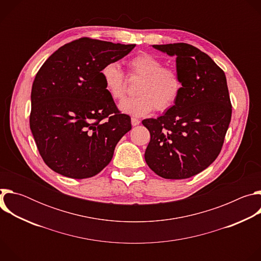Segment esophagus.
<instances>
[{
    "label": "esophagus",
    "instance_id": "34e87169",
    "mask_svg": "<svg viewBox=\"0 0 261 261\" xmlns=\"http://www.w3.org/2000/svg\"><path fill=\"white\" fill-rule=\"evenodd\" d=\"M131 124H132V126L134 127V126L139 125V124H140V121H139L138 119H136V118H132V119H131Z\"/></svg>",
    "mask_w": 261,
    "mask_h": 261
}]
</instances>
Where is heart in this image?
Instances as JSON below:
<instances>
[{
    "mask_svg": "<svg viewBox=\"0 0 261 261\" xmlns=\"http://www.w3.org/2000/svg\"><path fill=\"white\" fill-rule=\"evenodd\" d=\"M131 77L140 79L136 88L137 96L124 100L120 109L133 117H143L156 108L165 111L178 99L182 84L178 73L148 53H140L128 62ZM104 88L114 100L124 99L127 91L125 74L118 63H108L101 69Z\"/></svg>",
    "mask_w": 261,
    "mask_h": 261,
    "instance_id": "1",
    "label": "heart"
}]
</instances>
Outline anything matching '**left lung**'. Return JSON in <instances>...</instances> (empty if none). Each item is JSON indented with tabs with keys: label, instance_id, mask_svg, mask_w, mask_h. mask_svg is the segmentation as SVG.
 <instances>
[{
	"label": "left lung",
	"instance_id": "1",
	"mask_svg": "<svg viewBox=\"0 0 261 261\" xmlns=\"http://www.w3.org/2000/svg\"><path fill=\"white\" fill-rule=\"evenodd\" d=\"M175 56L182 89L174 105L157 119H146L151 140L144 159L169 179L191 177L218 157L231 120L225 73L206 54L187 43L153 45Z\"/></svg>",
	"mask_w": 261,
	"mask_h": 261
}]
</instances>
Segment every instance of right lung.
I'll return each instance as SVG.
<instances>
[{"instance_id":"obj_1","label":"right lung","mask_w":261,"mask_h":261,"mask_svg":"<svg viewBox=\"0 0 261 261\" xmlns=\"http://www.w3.org/2000/svg\"><path fill=\"white\" fill-rule=\"evenodd\" d=\"M135 44L81 38L55 51L36 74L30 128L45 164L71 178L99 173L131 130L104 88L101 69L127 56Z\"/></svg>"}]
</instances>
